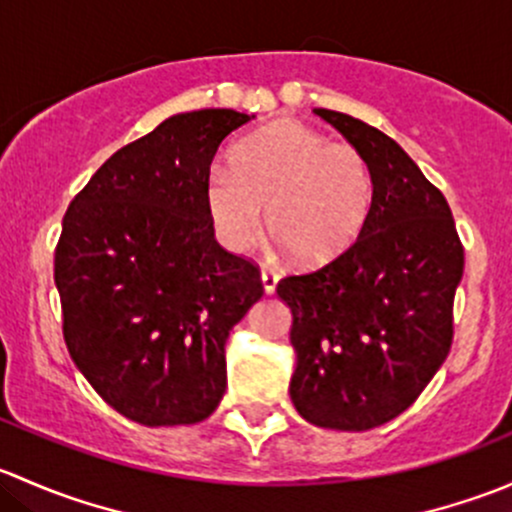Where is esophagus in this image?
<instances>
[{
  "label": "esophagus",
  "instance_id": "34e87169",
  "mask_svg": "<svg viewBox=\"0 0 512 512\" xmlns=\"http://www.w3.org/2000/svg\"><path fill=\"white\" fill-rule=\"evenodd\" d=\"M260 277H262V287H265V292H267V294L275 292L277 282H280V277H277V272L270 270V267H262Z\"/></svg>",
  "mask_w": 512,
  "mask_h": 512
}]
</instances>
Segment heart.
I'll use <instances>...</instances> for the list:
<instances>
[{"label": "heart", "mask_w": 512, "mask_h": 512, "mask_svg": "<svg viewBox=\"0 0 512 512\" xmlns=\"http://www.w3.org/2000/svg\"><path fill=\"white\" fill-rule=\"evenodd\" d=\"M205 205L232 252L255 245L267 210L272 237L299 265L319 267L361 237L374 205V180L352 143L329 141L299 121H277L235 148L232 170H210Z\"/></svg>", "instance_id": "heart-1"}]
</instances>
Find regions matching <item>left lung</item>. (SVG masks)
Returning <instances> with one entry per match:
<instances>
[{"mask_svg":"<svg viewBox=\"0 0 512 512\" xmlns=\"http://www.w3.org/2000/svg\"><path fill=\"white\" fill-rule=\"evenodd\" d=\"M314 113L364 153L374 205L352 250L277 285L297 354L289 396L314 426L369 431L404 414L451 352L463 245L443 193L394 138Z\"/></svg>","mask_w":512,"mask_h":512,"instance_id":"1","label":"left lung"}]
</instances>
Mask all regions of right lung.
<instances>
[{"label": "right lung", "mask_w": 512, "mask_h": 512, "mask_svg": "<svg viewBox=\"0 0 512 512\" xmlns=\"http://www.w3.org/2000/svg\"><path fill=\"white\" fill-rule=\"evenodd\" d=\"M255 116L175 113L71 200L54 255L64 342L96 394L143 426L198 423L227 386L230 329L265 294L205 205L220 143Z\"/></svg>", "instance_id": "right-lung-1"}]
</instances>
